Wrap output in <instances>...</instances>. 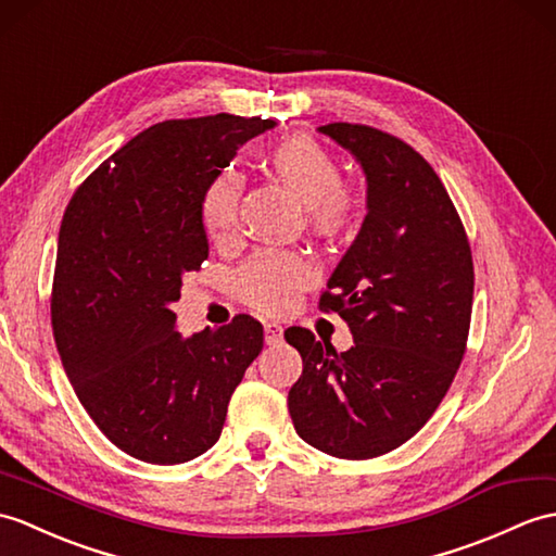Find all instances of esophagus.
Wrapping results in <instances>:
<instances>
[{
    "label": "esophagus",
    "mask_w": 556,
    "mask_h": 556,
    "mask_svg": "<svg viewBox=\"0 0 556 556\" xmlns=\"http://www.w3.org/2000/svg\"><path fill=\"white\" fill-rule=\"evenodd\" d=\"M283 339V329L277 321H265V341L267 345H277Z\"/></svg>",
    "instance_id": "1"
}]
</instances>
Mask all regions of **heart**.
<instances>
[{
  "instance_id": "1",
  "label": "heart",
  "mask_w": 556,
  "mask_h": 556,
  "mask_svg": "<svg viewBox=\"0 0 556 556\" xmlns=\"http://www.w3.org/2000/svg\"><path fill=\"white\" fill-rule=\"evenodd\" d=\"M269 173L305 205V219L317 237L339 239L348 235L359 217L357 189L341 179V165L317 139L293 135L277 141L267 156ZM241 201V175L231 167L219 170L205 185L199 203L203 231L215 243H227L237 231ZM315 279V267L303 253L261 251L239 269L235 287L239 299L279 315L295 303Z\"/></svg>"
}]
</instances>
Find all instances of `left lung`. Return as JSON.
Wrapping results in <instances>:
<instances>
[{"label": "left lung", "instance_id": "left-lung-1", "mask_svg": "<svg viewBox=\"0 0 556 556\" xmlns=\"http://www.w3.org/2000/svg\"><path fill=\"white\" fill-rule=\"evenodd\" d=\"M367 175V217L319 295L355 345L287 341L303 357L289 412L305 443L341 459H371L407 443L441 405L467 351L473 261L441 177L403 139L357 123H329Z\"/></svg>", "mask_w": 556, "mask_h": 556}]
</instances>
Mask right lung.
Listing matches in <instances>:
<instances>
[{
    "label": "right lung",
    "mask_w": 556,
    "mask_h": 556,
    "mask_svg": "<svg viewBox=\"0 0 556 556\" xmlns=\"http://www.w3.org/2000/svg\"><path fill=\"white\" fill-rule=\"evenodd\" d=\"M275 121L217 113L149 127L75 189L59 229L51 327L99 431L149 464H182L223 433L229 397L263 351L237 315L191 339L170 303L208 257L199 203L241 144Z\"/></svg>",
    "instance_id": "1"
}]
</instances>
